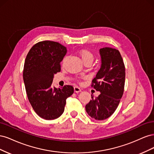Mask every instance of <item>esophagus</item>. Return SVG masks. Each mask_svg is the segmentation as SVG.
I'll list each match as a JSON object with an SVG mask.
<instances>
[{
    "instance_id": "obj_1",
    "label": "esophagus",
    "mask_w": 154,
    "mask_h": 154,
    "mask_svg": "<svg viewBox=\"0 0 154 154\" xmlns=\"http://www.w3.org/2000/svg\"><path fill=\"white\" fill-rule=\"evenodd\" d=\"M74 91L75 92H80L82 91V89L78 87L77 86H75L74 87Z\"/></svg>"
}]
</instances>
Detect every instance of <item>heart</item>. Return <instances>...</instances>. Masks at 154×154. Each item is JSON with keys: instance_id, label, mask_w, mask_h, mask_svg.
<instances>
[{"instance_id": "obj_1", "label": "heart", "mask_w": 154, "mask_h": 154, "mask_svg": "<svg viewBox=\"0 0 154 154\" xmlns=\"http://www.w3.org/2000/svg\"><path fill=\"white\" fill-rule=\"evenodd\" d=\"M79 55L82 60V62L83 63H86L87 62H92L93 60H94V54H92V52L89 50L87 49H81L78 51ZM66 57L64 58L63 60V63L66 62Z\"/></svg>"}]
</instances>
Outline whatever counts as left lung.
<instances>
[{
	"label": "left lung",
	"instance_id": "1",
	"mask_svg": "<svg viewBox=\"0 0 154 154\" xmlns=\"http://www.w3.org/2000/svg\"><path fill=\"white\" fill-rule=\"evenodd\" d=\"M100 54L101 67L92 86L101 94L95 98L92 96L85 110L92 118L104 120L114 112L123 96L125 67L118 50L106 47L100 49Z\"/></svg>",
	"mask_w": 154,
	"mask_h": 154
}]
</instances>
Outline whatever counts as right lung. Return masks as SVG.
Masks as SVG:
<instances>
[{
	"label": "right lung",
	"mask_w": 154,
	"mask_h": 154,
	"mask_svg": "<svg viewBox=\"0 0 154 154\" xmlns=\"http://www.w3.org/2000/svg\"><path fill=\"white\" fill-rule=\"evenodd\" d=\"M66 53L63 45L46 40L32 46L25 60L23 80L27 97L35 112L46 120L59 118L67 98L74 92L71 85L58 88L52 85L54 74L61 70L60 62Z\"/></svg>",
	"instance_id": "add662e5"
}]
</instances>
